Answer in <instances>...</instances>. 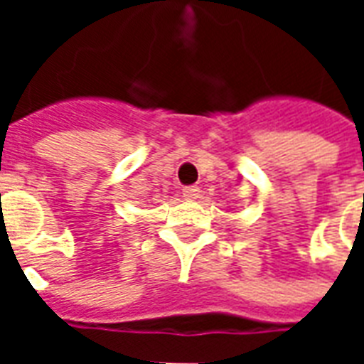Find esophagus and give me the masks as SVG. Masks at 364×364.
Segmentation results:
<instances>
[{"label":"esophagus","mask_w":364,"mask_h":364,"mask_svg":"<svg viewBox=\"0 0 364 364\" xmlns=\"http://www.w3.org/2000/svg\"><path fill=\"white\" fill-rule=\"evenodd\" d=\"M183 197L187 198V200H197V198L200 197V189H198L197 185L185 187V189H183Z\"/></svg>","instance_id":"34e87169"}]
</instances>
